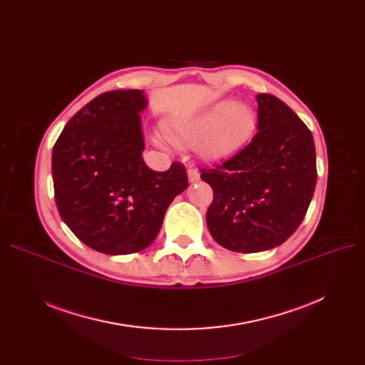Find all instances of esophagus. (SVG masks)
<instances>
[{
  "label": "esophagus",
  "mask_w": 365,
  "mask_h": 365,
  "mask_svg": "<svg viewBox=\"0 0 365 365\" xmlns=\"http://www.w3.org/2000/svg\"><path fill=\"white\" fill-rule=\"evenodd\" d=\"M187 178L190 183H195L200 180V171L197 168H189L187 170Z\"/></svg>",
  "instance_id": "obj_1"
}]
</instances>
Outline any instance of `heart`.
Here are the masks:
<instances>
[{
  "instance_id": "heart-1",
  "label": "heart",
  "mask_w": 365,
  "mask_h": 365,
  "mask_svg": "<svg viewBox=\"0 0 365 365\" xmlns=\"http://www.w3.org/2000/svg\"><path fill=\"white\" fill-rule=\"evenodd\" d=\"M255 127V112L245 103L222 101L205 110L165 127L167 136L178 145L198 143L200 155L208 161L232 157Z\"/></svg>"
}]
</instances>
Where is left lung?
<instances>
[{
  "label": "left lung",
  "mask_w": 365,
  "mask_h": 365,
  "mask_svg": "<svg viewBox=\"0 0 365 365\" xmlns=\"http://www.w3.org/2000/svg\"><path fill=\"white\" fill-rule=\"evenodd\" d=\"M257 133L235 157L201 179L213 187V240L237 253L271 250L302 223L317 185L312 133L272 94H257Z\"/></svg>",
  "instance_id": "1"
}]
</instances>
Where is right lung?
Returning a JSON list of instances; mask_svg holds the SVG:
<instances>
[{
    "label": "right lung",
    "instance_id": "1",
    "mask_svg": "<svg viewBox=\"0 0 365 365\" xmlns=\"http://www.w3.org/2000/svg\"><path fill=\"white\" fill-rule=\"evenodd\" d=\"M143 90L99 94L68 121L51 153L56 205L75 237L96 252L131 255L157 238L168 205L187 187L183 165L143 161Z\"/></svg>",
    "mask_w": 365,
    "mask_h": 365
}]
</instances>
